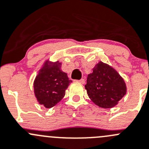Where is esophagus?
Returning <instances> with one entry per match:
<instances>
[{
    "label": "esophagus",
    "instance_id": "esophagus-1",
    "mask_svg": "<svg viewBox=\"0 0 149 149\" xmlns=\"http://www.w3.org/2000/svg\"><path fill=\"white\" fill-rule=\"evenodd\" d=\"M76 81L79 82V83L82 84H84L85 83V80H84V79H80V80H79V81Z\"/></svg>",
    "mask_w": 149,
    "mask_h": 149
}]
</instances>
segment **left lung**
I'll return each mask as SVG.
<instances>
[{
  "label": "left lung",
  "instance_id": "obj_1",
  "mask_svg": "<svg viewBox=\"0 0 149 149\" xmlns=\"http://www.w3.org/2000/svg\"><path fill=\"white\" fill-rule=\"evenodd\" d=\"M92 70L85 85L88 96L100 108H113L126 95L125 80L113 67L101 61Z\"/></svg>",
  "mask_w": 149,
  "mask_h": 149
}]
</instances>
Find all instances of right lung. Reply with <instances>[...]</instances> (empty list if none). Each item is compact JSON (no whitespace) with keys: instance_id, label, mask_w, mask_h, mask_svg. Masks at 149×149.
Wrapping results in <instances>:
<instances>
[{"instance_id":"add662e5","label":"right lung","mask_w":149,"mask_h":149,"mask_svg":"<svg viewBox=\"0 0 149 149\" xmlns=\"http://www.w3.org/2000/svg\"><path fill=\"white\" fill-rule=\"evenodd\" d=\"M61 67L60 62L47 60L35 78L34 95L38 103L46 108L57 105L64 97L65 90L72 82Z\"/></svg>"}]
</instances>
